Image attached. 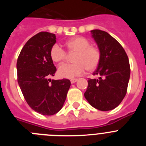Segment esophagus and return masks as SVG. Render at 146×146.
I'll use <instances>...</instances> for the list:
<instances>
[{"mask_svg": "<svg viewBox=\"0 0 146 146\" xmlns=\"http://www.w3.org/2000/svg\"><path fill=\"white\" fill-rule=\"evenodd\" d=\"M70 81H71V83H74V82H77V79H76V78H74V79H72Z\"/></svg>", "mask_w": 146, "mask_h": 146, "instance_id": "obj_1", "label": "esophagus"}]
</instances>
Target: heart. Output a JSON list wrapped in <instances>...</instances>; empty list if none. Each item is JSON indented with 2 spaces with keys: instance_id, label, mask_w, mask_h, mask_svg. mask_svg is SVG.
<instances>
[{
  "instance_id": "b5f03b06",
  "label": "heart",
  "mask_w": 146,
  "mask_h": 146,
  "mask_svg": "<svg viewBox=\"0 0 146 146\" xmlns=\"http://www.w3.org/2000/svg\"><path fill=\"white\" fill-rule=\"evenodd\" d=\"M68 51L75 53L73 57L74 63L62 64L58 69L60 77L74 78L84 74L86 70L96 69L101 60V52L99 48L91 46V42L86 38L77 36L69 40L66 43ZM50 57L55 63H61L67 58V53L58 44H55L50 50Z\"/></svg>"
}]
</instances>
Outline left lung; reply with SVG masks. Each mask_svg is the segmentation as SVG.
<instances>
[{
    "mask_svg": "<svg viewBox=\"0 0 146 146\" xmlns=\"http://www.w3.org/2000/svg\"><path fill=\"white\" fill-rule=\"evenodd\" d=\"M101 52V60L93 73L99 79H89L84 96L91 106L102 111L118 107L126 96L130 66L124 49L117 40L101 30L91 31Z\"/></svg>",
    "mask_w": 146,
    "mask_h": 146,
    "instance_id": "1",
    "label": "left lung"
}]
</instances>
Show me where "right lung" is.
I'll use <instances>...</instances> for the list:
<instances>
[{"instance_id": "1", "label": "right lung", "mask_w": 146, "mask_h": 146, "mask_svg": "<svg viewBox=\"0 0 146 146\" xmlns=\"http://www.w3.org/2000/svg\"><path fill=\"white\" fill-rule=\"evenodd\" d=\"M55 39L54 33H37L24 45L17 62L18 84L24 98L31 109L44 115L61 109L71 86L68 79H50L56 72L50 57Z\"/></svg>"}]
</instances>
